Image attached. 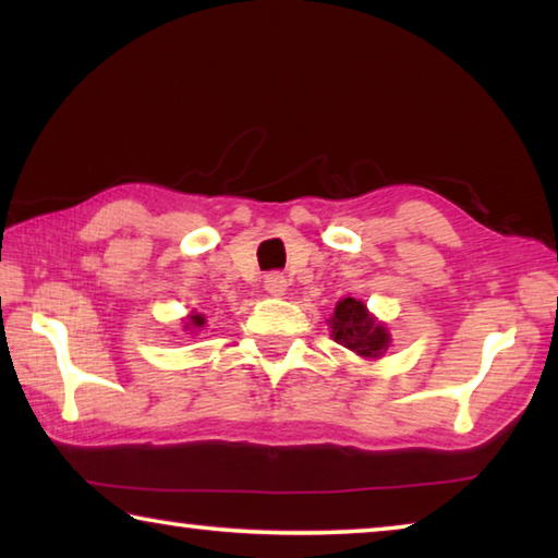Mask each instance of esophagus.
<instances>
[{
    "mask_svg": "<svg viewBox=\"0 0 558 558\" xmlns=\"http://www.w3.org/2000/svg\"><path fill=\"white\" fill-rule=\"evenodd\" d=\"M266 290L270 292L272 298L286 295V290H288V278L282 276V272H268V276H266Z\"/></svg>",
    "mask_w": 558,
    "mask_h": 558,
    "instance_id": "obj_1",
    "label": "esophagus"
}]
</instances>
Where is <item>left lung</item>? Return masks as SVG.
Returning <instances> with one entry per match:
<instances>
[{"label":"left lung","mask_w":558,"mask_h":558,"mask_svg":"<svg viewBox=\"0 0 558 558\" xmlns=\"http://www.w3.org/2000/svg\"><path fill=\"white\" fill-rule=\"evenodd\" d=\"M329 329H332L337 344L347 347L349 352L364 359L384 356L391 342L389 329L366 310L362 300L354 298H344L337 302L335 315L329 317Z\"/></svg>","instance_id":"left-lung-1"}]
</instances>
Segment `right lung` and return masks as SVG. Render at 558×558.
Returning <instances> with one entry per match:
<instances>
[{"label":"right lung","mask_w":558,"mask_h":558,"mask_svg":"<svg viewBox=\"0 0 558 558\" xmlns=\"http://www.w3.org/2000/svg\"><path fill=\"white\" fill-rule=\"evenodd\" d=\"M204 323H206V319H204V315H199V313H192V315H189V317L184 319V329H186V332H189V335H194V332H196V329H199V327H204Z\"/></svg>","instance_id":"obj_1"}]
</instances>
